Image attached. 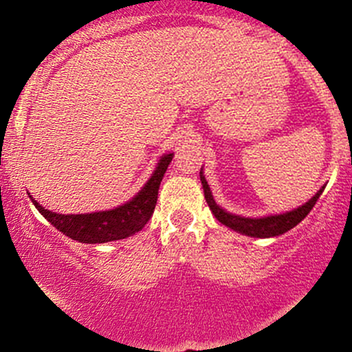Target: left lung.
Instances as JSON below:
<instances>
[{
	"instance_id": "obj_1",
	"label": "left lung",
	"mask_w": 352,
	"mask_h": 352,
	"mask_svg": "<svg viewBox=\"0 0 352 352\" xmlns=\"http://www.w3.org/2000/svg\"><path fill=\"white\" fill-rule=\"evenodd\" d=\"M201 173V182H202V189H204V197L206 202H208L209 209L212 211V214L216 216L219 223H223L228 228L235 230V232L243 233L247 236H255V239H269V236H278L286 233L287 230L294 228L300 221H303L305 216L311 211L315 204H317L318 197L320 194L324 192V187L315 194L314 197L310 199L308 202H305L301 208L293 209L289 212H283V214H276V216H265V218H243V216H236L232 214V212L225 211L223 208H219L218 204L212 199L211 189H209L208 182H206L204 175Z\"/></svg>"
}]
</instances>
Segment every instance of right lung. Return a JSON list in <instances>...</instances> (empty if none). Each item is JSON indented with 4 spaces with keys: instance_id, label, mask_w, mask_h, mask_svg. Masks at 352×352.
<instances>
[{
    "instance_id": "obj_1",
    "label": "right lung",
    "mask_w": 352,
    "mask_h": 352,
    "mask_svg": "<svg viewBox=\"0 0 352 352\" xmlns=\"http://www.w3.org/2000/svg\"><path fill=\"white\" fill-rule=\"evenodd\" d=\"M173 153L163 155L156 165L151 179L129 202L110 211L88 212V214H59L44 209L32 199L35 208L52 226L69 239L81 243H105L134 235L150 221L158 199L160 182L172 162Z\"/></svg>"
}]
</instances>
